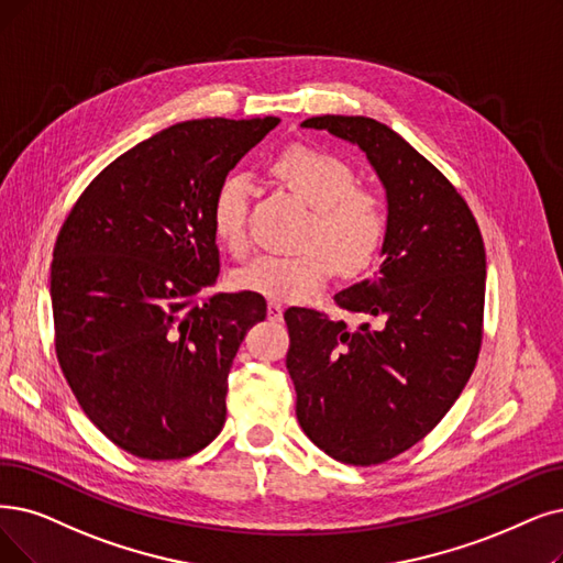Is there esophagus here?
Listing matches in <instances>:
<instances>
[{"label":"esophagus","mask_w":563,"mask_h":563,"mask_svg":"<svg viewBox=\"0 0 563 563\" xmlns=\"http://www.w3.org/2000/svg\"><path fill=\"white\" fill-rule=\"evenodd\" d=\"M282 313H284V305H282V302H275V300L267 302V319L279 321Z\"/></svg>","instance_id":"1"}]
</instances>
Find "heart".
Returning a JSON list of instances; mask_svg holds the SVG:
<instances>
[{
    "mask_svg": "<svg viewBox=\"0 0 563 563\" xmlns=\"http://www.w3.org/2000/svg\"><path fill=\"white\" fill-rule=\"evenodd\" d=\"M275 173L311 208L307 244L294 254L254 256L235 269L233 284L269 300H307L340 263L355 269L372 261L386 238V208L372 191L353 187L355 175L344 159L319 147H288L277 156ZM250 194V177L231 173L212 196V233L233 254L246 246Z\"/></svg>",
    "mask_w": 563,
    "mask_h": 563,
    "instance_id": "heart-1",
    "label": "heart"
}]
</instances>
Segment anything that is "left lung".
<instances>
[{"instance_id":"left-lung-1","label":"left lung","mask_w":563,"mask_h":563,"mask_svg":"<svg viewBox=\"0 0 563 563\" xmlns=\"http://www.w3.org/2000/svg\"><path fill=\"white\" fill-rule=\"evenodd\" d=\"M365 152L386 191L378 275L334 296L376 321L349 328L288 307L286 369L302 432L353 466L409 451L451 411L483 340L485 244L455 187L397 131L363 115L309 118Z\"/></svg>"}]
</instances>
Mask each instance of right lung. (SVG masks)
I'll return each instance as SVG.
<instances>
[{
  "instance_id": "1",
  "label": "right lung",
  "mask_w": 563,
  "mask_h": 563,
  "mask_svg": "<svg viewBox=\"0 0 563 563\" xmlns=\"http://www.w3.org/2000/svg\"><path fill=\"white\" fill-rule=\"evenodd\" d=\"M277 118L191 120L120 154L78 198L51 265L55 351L99 430L143 460L189 457L227 422L233 357L263 296H208L210 206Z\"/></svg>"
}]
</instances>
